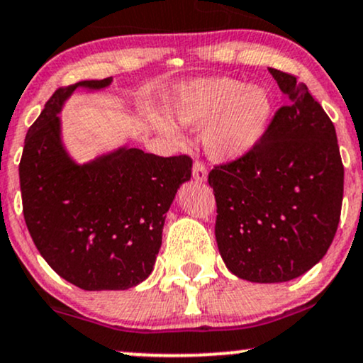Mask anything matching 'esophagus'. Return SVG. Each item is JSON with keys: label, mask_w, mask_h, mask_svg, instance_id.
Segmentation results:
<instances>
[{"label": "esophagus", "mask_w": 363, "mask_h": 363, "mask_svg": "<svg viewBox=\"0 0 363 363\" xmlns=\"http://www.w3.org/2000/svg\"><path fill=\"white\" fill-rule=\"evenodd\" d=\"M194 180L199 183L207 182V168L203 166V163H200V161H195L194 164Z\"/></svg>", "instance_id": "34e87169"}]
</instances>
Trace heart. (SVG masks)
Returning <instances> with one entry per match:
<instances>
[{
    "mask_svg": "<svg viewBox=\"0 0 363 363\" xmlns=\"http://www.w3.org/2000/svg\"><path fill=\"white\" fill-rule=\"evenodd\" d=\"M172 113L183 127H202L207 155L217 161H234L250 155L263 139L274 113L270 93L245 81L216 76L191 81L180 89ZM157 132L173 143L182 132L168 118L149 117Z\"/></svg>",
    "mask_w": 363,
    "mask_h": 363,
    "instance_id": "heart-1",
    "label": "heart"
}]
</instances>
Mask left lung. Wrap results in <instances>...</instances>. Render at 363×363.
Segmentation results:
<instances>
[{"label":"left lung","instance_id":"obj_1","mask_svg":"<svg viewBox=\"0 0 363 363\" xmlns=\"http://www.w3.org/2000/svg\"><path fill=\"white\" fill-rule=\"evenodd\" d=\"M289 96L250 155L208 173L216 240L242 280L297 279L326 255L338 229L343 163L333 122L296 76L270 67Z\"/></svg>","mask_w":363,"mask_h":363}]
</instances>
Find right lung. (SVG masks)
<instances>
[{
    "label": "right lung",
    "instance_id": "right-lung-1",
    "mask_svg": "<svg viewBox=\"0 0 363 363\" xmlns=\"http://www.w3.org/2000/svg\"><path fill=\"white\" fill-rule=\"evenodd\" d=\"M110 83L59 88L28 129L18 168L30 236L55 274L83 291H125L151 275L166 212L191 177L189 156L129 146L83 164L72 160L59 113L78 88L95 91Z\"/></svg>",
    "mask_w": 363,
    "mask_h": 363
}]
</instances>
